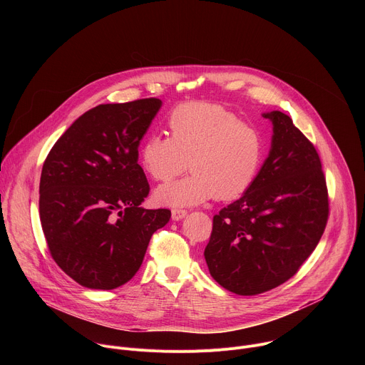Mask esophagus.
Masks as SVG:
<instances>
[{
    "instance_id": "1",
    "label": "esophagus",
    "mask_w": 365,
    "mask_h": 365,
    "mask_svg": "<svg viewBox=\"0 0 365 365\" xmlns=\"http://www.w3.org/2000/svg\"><path fill=\"white\" fill-rule=\"evenodd\" d=\"M186 211L185 210H173L172 211V220L173 221H180V220H183L185 217H186Z\"/></svg>"
}]
</instances>
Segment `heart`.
Instances as JSON below:
<instances>
[{"instance_id": "1", "label": "heart", "mask_w": 365, "mask_h": 365, "mask_svg": "<svg viewBox=\"0 0 365 365\" xmlns=\"http://www.w3.org/2000/svg\"><path fill=\"white\" fill-rule=\"evenodd\" d=\"M168 125L170 137L153 133L144 138L140 166L159 182L182 173L187 162L192 175L155 189L154 200L160 206L189 207L214 196L231 200L252 186L266 150L257 127L207 102L183 103L170 114Z\"/></svg>"}]
</instances>
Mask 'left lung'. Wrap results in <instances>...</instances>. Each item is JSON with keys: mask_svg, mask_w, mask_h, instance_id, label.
Instances as JSON below:
<instances>
[{"mask_svg": "<svg viewBox=\"0 0 365 365\" xmlns=\"http://www.w3.org/2000/svg\"><path fill=\"white\" fill-rule=\"evenodd\" d=\"M272 147L252 186L214 217L207 269L224 289L254 296L296 274L325 231L329 203L319 155L280 111Z\"/></svg>", "mask_w": 365, "mask_h": 365, "instance_id": "left-lung-1", "label": "left lung"}]
</instances>
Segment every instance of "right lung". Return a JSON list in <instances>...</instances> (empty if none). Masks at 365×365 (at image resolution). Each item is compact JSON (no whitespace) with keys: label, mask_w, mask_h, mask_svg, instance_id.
I'll list each match as a JSON object with an SVG mask.
<instances>
[{"label":"right lung","mask_w":365,"mask_h":365,"mask_svg":"<svg viewBox=\"0 0 365 365\" xmlns=\"http://www.w3.org/2000/svg\"><path fill=\"white\" fill-rule=\"evenodd\" d=\"M158 98L106 103L56 141L40 178V221L58 266L88 289L111 290L138 272L169 210H144L150 192L138 147L162 108Z\"/></svg>","instance_id":"obj_1"}]
</instances>
